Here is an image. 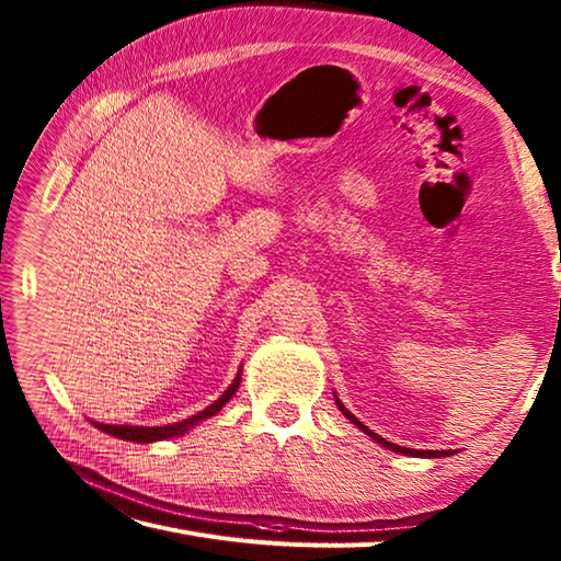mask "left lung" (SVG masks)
Returning <instances> with one entry per match:
<instances>
[{"label":"left lung","instance_id":"8db88e82","mask_svg":"<svg viewBox=\"0 0 561 561\" xmlns=\"http://www.w3.org/2000/svg\"><path fill=\"white\" fill-rule=\"evenodd\" d=\"M337 408L342 410V414L344 416H347V420L350 422H354L356 426H359L362 428V432H366L368 436H371L374 440H376V444H380V446H386L388 450H396V453H404V456H426V458H440V456H450V453L448 450H414V448H402V446H398V444H390V440H386L383 436H378V434H374L371 432V428H366L359 420H356V416L347 410V408H344V404L337 400Z\"/></svg>","mask_w":561,"mask_h":561}]
</instances>
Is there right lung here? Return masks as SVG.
I'll return each instance as SVG.
<instances>
[{"instance_id": "add662e5", "label": "right lung", "mask_w": 561, "mask_h": 561, "mask_svg": "<svg viewBox=\"0 0 561 561\" xmlns=\"http://www.w3.org/2000/svg\"><path fill=\"white\" fill-rule=\"evenodd\" d=\"M238 380H241V374H238L236 378H233V383L229 386V390L224 392V396L214 402V404H209L207 410H202L199 414H195V416H190V420H185V422H178V424H171V426H117V424H99V422H91V424H96L101 432H105V434H111V436H117V438H125V440H137V444H149V440H159V438H171V436H178V434H183V432H187L190 426L193 424H197V422H202V420H207V416H211V414H217L226 402L231 400V396L236 392V388H238Z\"/></svg>"}]
</instances>
